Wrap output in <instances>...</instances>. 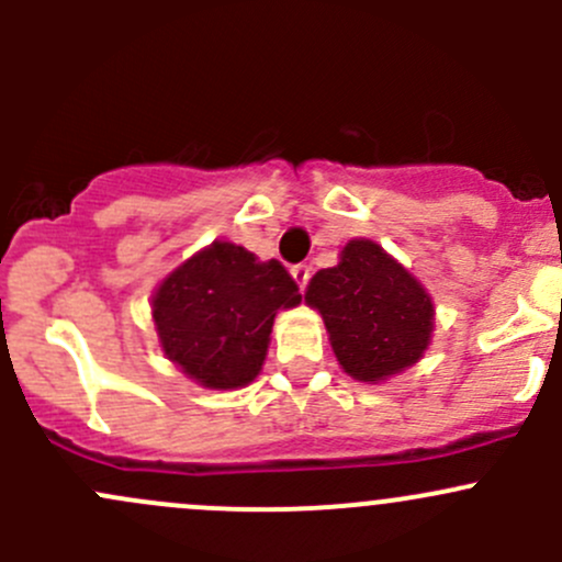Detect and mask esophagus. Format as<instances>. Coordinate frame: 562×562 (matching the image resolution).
I'll return each instance as SVG.
<instances>
[{"label":"esophagus","mask_w":562,"mask_h":562,"mask_svg":"<svg viewBox=\"0 0 562 562\" xmlns=\"http://www.w3.org/2000/svg\"><path fill=\"white\" fill-rule=\"evenodd\" d=\"M291 277L296 280L299 291H304V288H307V282H310V277H313V269H310L307 263H299V266H293V269H291Z\"/></svg>","instance_id":"obj_1"}]
</instances>
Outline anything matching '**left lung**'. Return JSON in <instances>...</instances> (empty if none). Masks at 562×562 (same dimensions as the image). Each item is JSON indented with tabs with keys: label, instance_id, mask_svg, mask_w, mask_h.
<instances>
[{
	"label": "left lung",
	"instance_id": "8db88e82",
	"mask_svg": "<svg viewBox=\"0 0 562 562\" xmlns=\"http://www.w3.org/2000/svg\"><path fill=\"white\" fill-rule=\"evenodd\" d=\"M304 302L323 315L337 361L356 381H386L416 364L432 337V299L375 241L353 239L310 280Z\"/></svg>",
	"mask_w": 562,
	"mask_h": 562
}]
</instances>
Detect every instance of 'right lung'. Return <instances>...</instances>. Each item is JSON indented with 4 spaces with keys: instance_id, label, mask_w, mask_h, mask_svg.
<instances>
[{
    "instance_id": "obj_1",
    "label": "right lung",
    "mask_w": 562,
    "mask_h": 562,
    "mask_svg": "<svg viewBox=\"0 0 562 562\" xmlns=\"http://www.w3.org/2000/svg\"><path fill=\"white\" fill-rule=\"evenodd\" d=\"M302 302L280 260L214 241L166 277L151 299L166 356L206 389L247 386L269 350L277 310Z\"/></svg>"
}]
</instances>
